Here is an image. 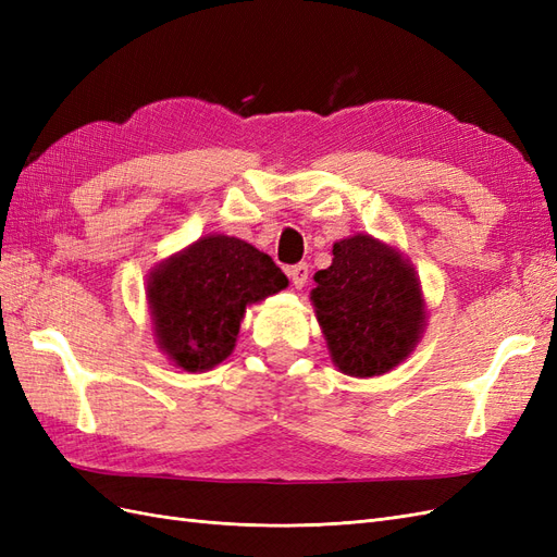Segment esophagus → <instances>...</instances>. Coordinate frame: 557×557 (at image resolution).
<instances>
[{"instance_id":"obj_1","label":"esophagus","mask_w":557,"mask_h":557,"mask_svg":"<svg viewBox=\"0 0 557 557\" xmlns=\"http://www.w3.org/2000/svg\"><path fill=\"white\" fill-rule=\"evenodd\" d=\"M288 276H290L295 288H305L307 281H309V264L307 262H299V264L288 267Z\"/></svg>"}]
</instances>
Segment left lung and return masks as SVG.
<instances>
[{
    "label": "left lung",
    "instance_id": "1",
    "mask_svg": "<svg viewBox=\"0 0 557 557\" xmlns=\"http://www.w3.org/2000/svg\"><path fill=\"white\" fill-rule=\"evenodd\" d=\"M332 256V264L315 272L311 290L332 362L358 379L391 372L411 356L425 330L413 264L369 234L336 242Z\"/></svg>",
    "mask_w": 557,
    "mask_h": 557
}]
</instances>
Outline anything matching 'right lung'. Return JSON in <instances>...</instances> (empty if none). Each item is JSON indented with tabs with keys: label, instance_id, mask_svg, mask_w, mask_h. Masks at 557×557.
I'll return each instance as SVG.
<instances>
[{
	"label": "right lung",
	"instance_id": "add662e5",
	"mask_svg": "<svg viewBox=\"0 0 557 557\" xmlns=\"http://www.w3.org/2000/svg\"><path fill=\"white\" fill-rule=\"evenodd\" d=\"M285 285L288 278L256 246L225 234L201 237L148 276L158 346L185 372H207L234 350L246 307Z\"/></svg>",
	"mask_w": 557,
	"mask_h": 557
}]
</instances>
